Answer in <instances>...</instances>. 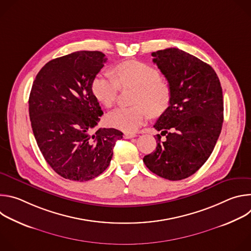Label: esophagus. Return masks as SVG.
Masks as SVG:
<instances>
[{
    "mask_svg": "<svg viewBox=\"0 0 251 251\" xmlns=\"http://www.w3.org/2000/svg\"><path fill=\"white\" fill-rule=\"evenodd\" d=\"M134 137H136V135L132 134V133H125L124 134V138L125 139H131V138H134Z\"/></svg>",
    "mask_w": 251,
    "mask_h": 251,
    "instance_id": "esophagus-1",
    "label": "esophagus"
}]
</instances>
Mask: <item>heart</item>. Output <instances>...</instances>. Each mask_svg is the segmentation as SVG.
<instances>
[{
  "label": "heart",
  "instance_id": "1",
  "mask_svg": "<svg viewBox=\"0 0 251 251\" xmlns=\"http://www.w3.org/2000/svg\"><path fill=\"white\" fill-rule=\"evenodd\" d=\"M116 77L110 74L100 73L92 80L91 89L95 98L106 107L116 101L121 86L134 87L136 93L132 107H120L105 117L109 127L126 133L135 132L144 123L149 114L158 115L169 105L171 89L161 78L155 67L137 60L120 63L115 68Z\"/></svg>",
  "mask_w": 251,
  "mask_h": 251
}]
</instances>
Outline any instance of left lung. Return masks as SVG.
I'll use <instances>...</instances> for the list:
<instances>
[{"label": "left lung", "instance_id": "1", "mask_svg": "<svg viewBox=\"0 0 251 251\" xmlns=\"http://www.w3.org/2000/svg\"><path fill=\"white\" fill-rule=\"evenodd\" d=\"M152 56L171 89L170 105L154 125L167 140L160 142L158 134L156 150L143 162L157 176L180 181L195 174L217 144L224 122L223 89L213 68L184 50L171 48Z\"/></svg>", "mask_w": 251, "mask_h": 251}]
</instances>
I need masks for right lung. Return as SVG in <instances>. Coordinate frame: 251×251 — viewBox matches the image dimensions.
<instances>
[{"label":"right lung","mask_w":251,"mask_h":251,"mask_svg":"<svg viewBox=\"0 0 251 251\" xmlns=\"http://www.w3.org/2000/svg\"><path fill=\"white\" fill-rule=\"evenodd\" d=\"M107 58L80 50L49 61L35 76L28 112L38 146L52 170L64 178L85 182L109 166L123 133L93 129L103 112L92 93V80Z\"/></svg>","instance_id":"add662e5"}]
</instances>
